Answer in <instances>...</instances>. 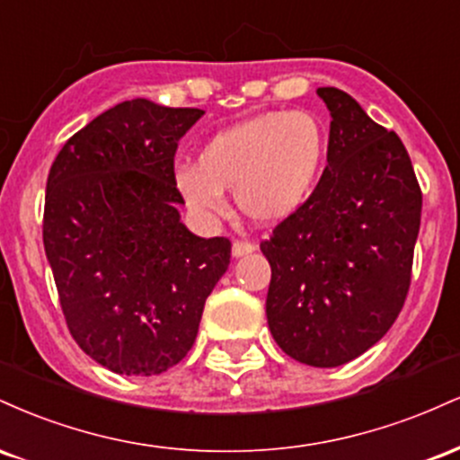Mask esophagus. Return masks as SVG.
<instances>
[{"instance_id":"esophagus-1","label":"esophagus","mask_w":460,"mask_h":460,"mask_svg":"<svg viewBox=\"0 0 460 460\" xmlns=\"http://www.w3.org/2000/svg\"><path fill=\"white\" fill-rule=\"evenodd\" d=\"M255 244H252V242H248V240H235L234 242V248H231V251H234V257H244V255H248V252H252L255 251Z\"/></svg>"}]
</instances>
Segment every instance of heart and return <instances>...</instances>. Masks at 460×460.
Wrapping results in <instances>:
<instances>
[{
  "instance_id": "1",
  "label": "heart",
  "mask_w": 460,
  "mask_h": 460,
  "mask_svg": "<svg viewBox=\"0 0 460 460\" xmlns=\"http://www.w3.org/2000/svg\"><path fill=\"white\" fill-rule=\"evenodd\" d=\"M326 146V129L314 114L274 110L209 136L197 164L175 168V183L203 216L223 214V190H235L242 214L260 225L281 223L307 200Z\"/></svg>"
}]
</instances>
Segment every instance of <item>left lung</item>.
Listing matches in <instances>:
<instances>
[{"instance_id": "left-lung-1", "label": "left lung", "mask_w": 460, "mask_h": 460, "mask_svg": "<svg viewBox=\"0 0 460 460\" xmlns=\"http://www.w3.org/2000/svg\"><path fill=\"white\" fill-rule=\"evenodd\" d=\"M331 112L326 168L311 197L274 226L268 326L279 348L337 367L392 329L411 285L421 190L402 140L350 94L318 88Z\"/></svg>"}]
</instances>
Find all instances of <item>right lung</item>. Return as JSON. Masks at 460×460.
Listing matches in <instances>:
<instances>
[{"label": "right lung", "mask_w": 460, "mask_h": 460, "mask_svg": "<svg viewBox=\"0 0 460 460\" xmlns=\"http://www.w3.org/2000/svg\"><path fill=\"white\" fill-rule=\"evenodd\" d=\"M205 112L131 99L73 134L47 177L43 244L77 346L153 376L192 348L231 242L181 223L175 153Z\"/></svg>", "instance_id": "add662e5"}]
</instances>
